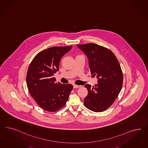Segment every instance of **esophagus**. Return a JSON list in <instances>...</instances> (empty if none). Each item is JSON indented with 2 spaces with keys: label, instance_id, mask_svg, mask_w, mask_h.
<instances>
[{
  "label": "esophagus",
  "instance_id": "obj_1",
  "mask_svg": "<svg viewBox=\"0 0 148 148\" xmlns=\"http://www.w3.org/2000/svg\"><path fill=\"white\" fill-rule=\"evenodd\" d=\"M82 86L81 85H73V88H79Z\"/></svg>",
  "mask_w": 148,
  "mask_h": 148
}]
</instances>
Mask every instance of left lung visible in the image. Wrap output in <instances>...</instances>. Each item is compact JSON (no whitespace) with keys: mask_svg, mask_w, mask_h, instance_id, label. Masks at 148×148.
Instances as JSON below:
<instances>
[{"mask_svg":"<svg viewBox=\"0 0 148 148\" xmlns=\"http://www.w3.org/2000/svg\"><path fill=\"white\" fill-rule=\"evenodd\" d=\"M87 56L91 75L97 76L98 84H86L88 95L84 105L95 112L108 109L117 98L123 85V74L116 57L110 50L95 43L77 45Z\"/></svg>","mask_w":148,"mask_h":148,"instance_id":"1","label":"left lung"}]
</instances>
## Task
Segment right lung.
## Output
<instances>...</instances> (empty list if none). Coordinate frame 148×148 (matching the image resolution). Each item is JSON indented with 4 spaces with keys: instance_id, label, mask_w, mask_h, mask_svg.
Returning a JSON list of instances; mask_svg holds the SVG:
<instances>
[{
    "instance_id": "obj_1",
    "label": "right lung",
    "mask_w": 148,
    "mask_h": 148,
    "mask_svg": "<svg viewBox=\"0 0 148 148\" xmlns=\"http://www.w3.org/2000/svg\"><path fill=\"white\" fill-rule=\"evenodd\" d=\"M53 47L38 53L31 62L26 83L30 95L43 110L55 112L63 107L73 88L71 84L56 83L53 77L59 70L62 56L72 48Z\"/></svg>"
}]
</instances>
